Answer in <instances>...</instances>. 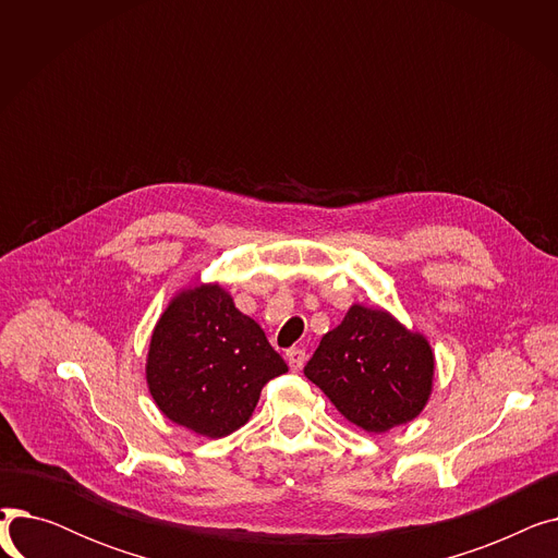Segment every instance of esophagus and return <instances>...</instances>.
<instances>
[{
	"label": "esophagus",
	"mask_w": 558,
	"mask_h": 558,
	"mask_svg": "<svg viewBox=\"0 0 558 558\" xmlns=\"http://www.w3.org/2000/svg\"><path fill=\"white\" fill-rule=\"evenodd\" d=\"M284 357H287V364H289L291 371H301L303 364H305V350H301V348H289Z\"/></svg>",
	"instance_id": "1"
}]
</instances>
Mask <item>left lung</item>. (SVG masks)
<instances>
[{"mask_svg":"<svg viewBox=\"0 0 558 558\" xmlns=\"http://www.w3.org/2000/svg\"><path fill=\"white\" fill-rule=\"evenodd\" d=\"M305 375L350 423L379 434L423 412L434 353L423 335L409 332L389 312L353 305L320 339Z\"/></svg>","mask_w":558,"mask_h":558,"instance_id":"left-lung-1","label":"left lung"}]
</instances>
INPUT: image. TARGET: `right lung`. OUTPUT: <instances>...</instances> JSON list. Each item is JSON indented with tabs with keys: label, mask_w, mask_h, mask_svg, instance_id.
Listing matches in <instances>:
<instances>
[{
	"label": "right lung",
	"mask_w": 558,
	"mask_h": 558,
	"mask_svg": "<svg viewBox=\"0 0 558 558\" xmlns=\"http://www.w3.org/2000/svg\"><path fill=\"white\" fill-rule=\"evenodd\" d=\"M287 371L253 318L219 284L175 296L151 335L146 383L160 412L221 438L253 414L262 387Z\"/></svg>",
	"instance_id": "1"
}]
</instances>
